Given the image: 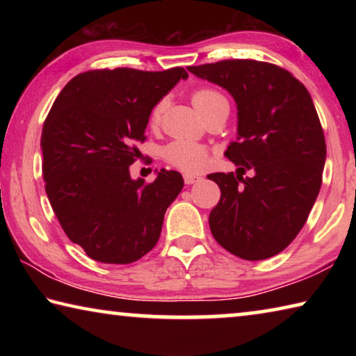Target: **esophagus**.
<instances>
[{
	"mask_svg": "<svg viewBox=\"0 0 356 356\" xmlns=\"http://www.w3.org/2000/svg\"><path fill=\"white\" fill-rule=\"evenodd\" d=\"M184 180H185V184H186V185H193V184L200 182L201 177H200V176H196V174H190V172H186V174H184Z\"/></svg>",
	"mask_w": 356,
	"mask_h": 356,
	"instance_id": "1",
	"label": "esophagus"
}]
</instances>
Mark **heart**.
I'll use <instances>...</instances> for the list:
<instances>
[{
    "instance_id": "heart-1",
    "label": "heart",
    "mask_w": 356,
    "mask_h": 356,
    "mask_svg": "<svg viewBox=\"0 0 356 356\" xmlns=\"http://www.w3.org/2000/svg\"><path fill=\"white\" fill-rule=\"evenodd\" d=\"M226 100L225 95L215 91L212 88H197L196 91L191 94V102L196 106V110L201 114L206 113L209 108H212L218 102ZM165 104L159 102L155 104L149 114V124L150 127H156L161 120V114H163ZM163 159L171 163L172 166H177L180 170L188 172H197L201 171L209 161V150L206 146L200 143L190 141V140H174L168 143L163 147Z\"/></svg>"
}]
</instances>
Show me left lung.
Returning a JSON list of instances; mask_svg holds the SVG:
<instances>
[{
	"mask_svg": "<svg viewBox=\"0 0 356 356\" xmlns=\"http://www.w3.org/2000/svg\"><path fill=\"white\" fill-rule=\"evenodd\" d=\"M237 104V141L225 155L236 172H213L221 197L209 225L245 261L278 254L305 226L322 185L327 144L308 89L291 72L252 59L191 65ZM246 170L252 176L243 178Z\"/></svg>",
	"mask_w": 356,
	"mask_h": 356,
	"instance_id": "left-lung-1",
	"label": "left lung"
}]
</instances>
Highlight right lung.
I'll return each instance as SVG.
<instances>
[{"label": "right lung", "mask_w": 356, "mask_h": 356, "mask_svg": "<svg viewBox=\"0 0 356 356\" xmlns=\"http://www.w3.org/2000/svg\"><path fill=\"white\" fill-rule=\"evenodd\" d=\"M185 69L89 70L65 84L44 122L42 174L53 212L94 261L131 264L160 238L166 209L184 188L177 171L152 184L130 177L155 104Z\"/></svg>", "instance_id": "add662e5"}]
</instances>
